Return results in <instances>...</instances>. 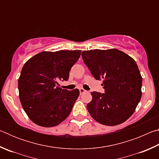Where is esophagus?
I'll use <instances>...</instances> for the list:
<instances>
[{"label": "esophagus", "instance_id": "34e87169", "mask_svg": "<svg viewBox=\"0 0 159 159\" xmlns=\"http://www.w3.org/2000/svg\"><path fill=\"white\" fill-rule=\"evenodd\" d=\"M79 91H80V94H83V93L86 92V90L83 89V88H79Z\"/></svg>", "mask_w": 159, "mask_h": 159}]
</instances>
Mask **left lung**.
Masks as SVG:
<instances>
[{"label": "left lung", "instance_id": "left-lung-1", "mask_svg": "<svg viewBox=\"0 0 159 159\" xmlns=\"http://www.w3.org/2000/svg\"><path fill=\"white\" fill-rule=\"evenodd\" d=\"M84 63L96 80H103L104 93L93 92L87 109L94 119L105 125L125 122L142 97V78L133 58L117 49L82 52Z\"/></svg>", "mask_w": 159, "mask_h": 159}]
</instances>
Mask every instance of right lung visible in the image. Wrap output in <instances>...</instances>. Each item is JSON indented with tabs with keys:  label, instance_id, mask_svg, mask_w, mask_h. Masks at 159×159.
I'll list each match as a JSON object with an SVG mask.
<instances>
[{
	"label": "right lung",
	"instance_id": "add662e5",
	"mask_svg": "<svg viewBox=\"0 0 159 159\" xmlns=\"http://www.w3.org/2000/svg\"><path fill=\"white\" fill-rule=\"evenodd\" d=\"M81 50L42 52L26 61L18 80L19 96L29 118L42 127H53L68 117L79 90L60 88Z\"/></svg>",
	"mask_w": 159,
	"mask_h": 159
}]
</instances>
